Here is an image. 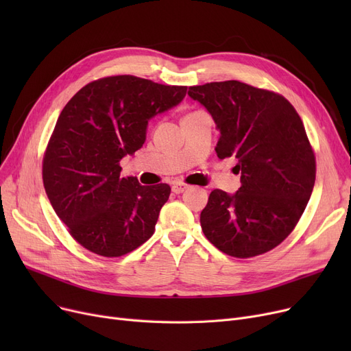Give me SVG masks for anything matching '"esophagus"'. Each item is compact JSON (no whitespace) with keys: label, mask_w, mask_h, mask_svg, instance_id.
I'll use <instances>...</instances> for the list:
<instances>
[{"label":"esophagus","mask_w":351,"mask_h":351,"mask_svg":"<svg viewBox=\"0 0 351 351\" xmlns=\"http://www.w3.org/2000/svg\"><path fill=\"white\" fill-rule=\"evenodd\" d=\"M188 189V185H185V183H175V185L172 186V192L179 195V193H183Z\"/></svg>","instance_id":"34e87169"}]
</instances>
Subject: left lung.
Listing matches in <instances>:
<instances>
[{"label":"left lung","instance_id":"obj_1","mask_svg":"<svg viewBox=\"0 0 351 351\" xmlns=\"http://www.w3.org/2000/svg\"><path fill=\"white\" fill-rule=\"evenodd\" d=\"M220 138V159L234 156L242 186L215 189L200 213L208 241L233 257H253L280 245L299 222L316 180V159L293 105L274 92L239 81L191 86Z\"/></svg>","mask_w":351,"mask_h":351}]
</instances>
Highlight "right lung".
<instances>
[{"label": "right lung", "mask_w": 351, "mask_h": 351, "mask_svg": "<svg viewBox=\"0 0 351 351\" xmlns=\"http://www.w3.org/2000/svg\"><path fill=\"white\" fill-rule=\"evenodd\" d=\"M186 89L132 75L108 77L85 85L62 109L43 179L55 213L85 249L118 257L154 234L171 188L121 178L119 160L141 149L147 122L180 104Z\"/></svg>", "instance_id": "right-lung-1"}]
</instances>
